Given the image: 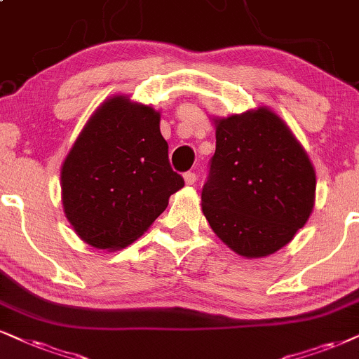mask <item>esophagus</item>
Masks as SVG:
<instances>
[{
	"label": "esophagus",
	"mask_w": 359,
	"mask_h": 359,
	"mask_svg": "<svg viewBox=\"0 0 359 359\" xmlns=\"http://www.w3.org/2000/svg\"><path fill=\"white\" fill-rule=\"evenodd\" d=\"M184 180L187 185H192V184H195V180H197V175H195V172H185Z\"/></svg>",
	"instance_id": "1"
}]
</instances>
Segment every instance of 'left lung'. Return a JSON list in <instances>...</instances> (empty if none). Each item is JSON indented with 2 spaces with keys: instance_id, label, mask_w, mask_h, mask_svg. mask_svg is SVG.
Instances as JSON below:
<instances>
[{
  "instance_id": "1",
  "label": "left lung",
  "mask_w": 359,
  "mask_h": 359,
  "mask_svg": "<svg viewBox=\"0 0 359 359\" xmlns=\"http://www.w3.org/2000/svg\"><path fill=\"white\" fill-rule=\"evenodd\" d=\"M213 124L203 215L230 250L245 258L271 255L292 242L315 207L310 157L270 107L215 117Z\"/></svg>"
}]
</instances>
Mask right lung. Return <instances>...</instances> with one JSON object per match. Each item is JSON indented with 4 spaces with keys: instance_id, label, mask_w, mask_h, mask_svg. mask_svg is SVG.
<instances>
[{
    "instance_id": "obj_1",
    "label": "right lung",
    "mask_w": 359,
    "mask_h": 359,
    "mask_svg": "<svg viewBox=\"0 0 359 359\" xmlns=\"http://www.w3.org/2000/svg\"><path fill=\"white\" fill-rule=\"evenodd\" d=\"M182 187L169 164L161 112L124 94L94 111L61 167L66 219L99 250H119L142 237Z\"/></svg>"
}]
</instances>
